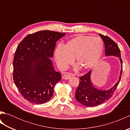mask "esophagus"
Returning <instances> with one entry per match:
<instances>
[{"instance_id":"34e87169","label":"esophagus","mask_w":130,"mask_h":130,"mask_svg":"<svg viewBox=\"0 0 130 130\" xmlns=\"http://www.w3.org/2000/svg\"><path fill=\"white\" fill-rule=\"evenodd\" d=\"M70 76H71L70 74H68V73H67V74H65L64 75L62 76V78L63 79H65V80H68V79H70Z\"/></svg>"}]
</instances>
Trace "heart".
Instances as JSON below:
<instances>
[{"label":"heart","instance_id":"obj_1","mask_svg":"<svg viewBox=\"0 0 130 130\" xmlns=\"http://www.w3.org/2000/svg\"><path fill=\"white\" fill-rule=\"evenodd\" d=\"M104 42L99 37L79 35L71 39L63 46H59L54 53L57 67L65 70L75 62L82 70L92 68L98 62L103 54Z\"/></svg>","mask_w":130,"mask_h":130}]
</instances>
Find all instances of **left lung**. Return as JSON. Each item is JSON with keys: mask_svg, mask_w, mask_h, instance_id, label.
Returning a JSON list of instances; mask_svg holds the SVG:
<instances>
[{"mask_svg": "<svg viewBox=\"0 0 130 130\" xmlns=\"http://www.w3.org/2000/svg\"><path fill=\"white\" fill-rule=\"evenodd\" d=\"M104 41L105 46V56L118 57L121 63V70L119 78L115 84L108 89H98L94 85L91 79L92 70L85 75L80 77V80L75 92V99L80 103L87 107L96 106L111 97L119 84L122 71V60L121 58L120 50L117 43L109 37L99 34Z\"/></svg>", "mask_w": 130, "mask_h": 130, "instance_id": "obj_1", "label": "left lung"}]
</instances>
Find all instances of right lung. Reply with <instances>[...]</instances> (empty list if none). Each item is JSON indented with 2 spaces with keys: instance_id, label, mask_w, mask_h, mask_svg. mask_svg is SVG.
Wrapping results in <instances>:
<instances>
[{
  "instance_id": "add662e5",
  "label": "right lung",
  "mask_w": 130,
  "mask_h": 130,
  "mask_svg": "<svg viewBox=\"0 0 130 130\" xmlns=\"http://www.w3.org/2000/svg\"><path fill=\"white\" fill-rule=\"evenodd\" d=\"M63 33L41 31L27 36L19 44L13 60V79L24 98L35 104L50 100L54 88L61 80L50 58Z\"/></svg>"
}]
</instances>
